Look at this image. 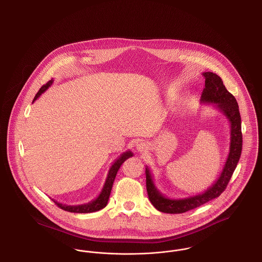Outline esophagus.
I'll return each mask as SVG.
<instances>
[{"label":"esophagus","instance_id":"obj_1","mask_svg":"<svg viewBox=\"0 0 262 262\" xmlns=\"http://www.w3.org/2000/svg\"><path fill=\"white\" fill-rule=\"evenodd\" d=\"M136 148H137L138 152L142 153V152H145L146 150L148 149V145H147V143L144 142V141H139V142H137V144L136 145Z\"/></svg>","mask_w":262,"mask_h":262}]
</instances>
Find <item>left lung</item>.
<instances>
[{
  "mask_svg": "<svg viewBox=\"0 0 262 262\" xmlns=\"http://www.w3.org/2000/svg\"><path fill=\"white\" fill-rule=\"evenodd\" d=\"M205 78L200 102L213 104L214 108L222 113L230 124V147L223 170L211 187L203 192L185 199H169L156 187L148 166L145 168L146 189L150 202L164 213L179 214L194 209L200 205L218 198L227 187L241 157L243 146L242 122L236 98L226 89L221 77L211 72L202 73Z\"/></svg>",
  "mask_w": 262,
  "mask_h": 262,
  "instance_id": "left-lung-1",
  "label": "left lung"
}]
</instances>
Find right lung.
Listing matches in <instances>:
<instances>
[{
    "instance_id": "right-lung-1",
    "label": "right lung",
    "mask_w": 262,
    "mask_h": 262,
    "mask_svg": "<svg viewBox=\"0 0 262 262\" xmlns=\"http://www.w3.org/2000/svg\"><path fill=\"white\" fill-rule=\"evenodd\" d=\"M54 82L53 79H51L49 82H47L45 85H43L42 88L39 89L37 94L35 95L34 99L32 101V103H34L36 100L52 85V83ZM134 155V153L130 150H127L124 153H122L118 159L115 160V162L113 163L112 166L109 169V172L107 174L105 184L103 186V188L100 192L99 195L95 199V200H91L88 203L84 204H80V205H67V204H62L56 200H54V202L60 207L62 210L66 211L73 212V213H91V212L98 211L100 209L104 208L109 200V196L112 190L113 184L116 178V174L118 173L120 167L122 166V164L125 162L126 159H128L129 157H132Z\"/></svg>"
}]
</instances>
